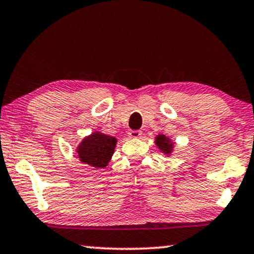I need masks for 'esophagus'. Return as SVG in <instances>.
<instances>
[{"label": "esophagus", "mask_w": 254, "mask_h": 254, "mask_svg": "<svg viewBox=\"0 0 254 254\" xmlns=\"http://www.w3.org/2000/svg\"><path fill=\"white\" fill-rule=\"evenodd\" d=\"M128 135H129V137H131V138H139L142 136V131L141 130H129Z\"/></svg>", "instance_id": "34e87169"}]
</instances>
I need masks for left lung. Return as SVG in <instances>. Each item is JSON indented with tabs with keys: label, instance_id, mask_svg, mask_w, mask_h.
Returning a JSON list of instances; mask_svg holds the SVG:
<instances>
[{
	"label": "left lung",
	"instance_id": "left-lung-1",
	"mask_svg": "<svg viewBox=\"0 0 254 254\" xmlns=\"http://www.w3.org/2000/svg\"><path fill=\"white\" fill-rule=\"evenodd\" d=\"M154 144L166 157H171L174 151V142L172 141L171 137L164 134H159L154 137Z\"/></svg>",
	"mask_w": 254,
	"mask_h": 254
}]
</instances>
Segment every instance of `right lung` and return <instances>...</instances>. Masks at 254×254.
I'll list each match as a JSON object with an SVG mask.
<instances>
[{
	"label": "right lung",
	"mask_w": 254,
	"mask_h": 254,
	"mask_svg": "<svg viewBox=\"0 0 254 254\" xmlns=\"http://www.w3.org/2000/svg\"><path fill=\"white\" fill-rule=\"evenodd\" d=\"M117 138L95 130L81 139L76 146V158L82 164H87L96 170L109 165L117 145Z\"/></svg>",
	"instance_id": "add662e5"
}]
</instances>
